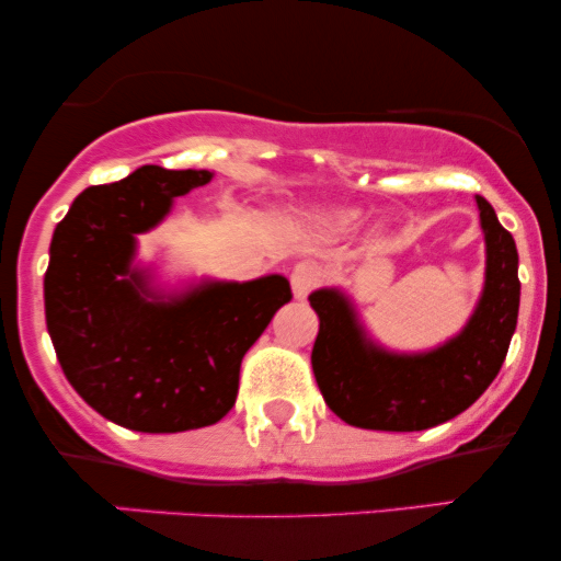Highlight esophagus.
<instances>
[{
  "instance_id": "obj_1",
  "label": "esophagus",
  "mask_w": 561,
  "mask_h": 561,
  "mask_svg": "<svg viewBox=\"0 0 561 561\" xmlns=\"http://www.w3.org/2000/svg\"><path fill=\"white\" fill-rule=\"evenodd\" d=\"M319 279H321V272L317 263H308V261L295 263L293 274H289V285H293L295 298H306V295L319 285Z\"/></svg>"
}]
</instances>
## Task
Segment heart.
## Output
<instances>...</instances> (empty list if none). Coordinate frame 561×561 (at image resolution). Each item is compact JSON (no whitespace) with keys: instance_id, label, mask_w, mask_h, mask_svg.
<instances>
[{"instance_id":"1","label":"heart","mask_w":561,"mask_h":561,"mask_svg":"<svg viewBox=\"0 0 561 561\" xmlns=\"http://www.w3.org/2000/svg\"><path fill=\"white\" fill-rule=\"evenodd\" d=\"M324 224H327V227L340 229V231L353 229V227H356V224H358V214H356V210H347V208L330 210V214L324 216Z\"/></svg>"}]
</instances>
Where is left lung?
I'll return each mask as SVG.
<instances>
[{"instance_id": "obj_1", "label": "left lung", "mask_w": 561, "mask_h": 561, "mask_svg": "<svg viewBox=\"0 0 561 561\" xmlns=\"http://www.w3.org/2000/svg\"><path fill=\"white\" fill-rule=\"evenodd\" d=\"M478 199L485 234V285L459 334L424 353H396L369 337L343 289L308 295L319 317L313 377L340 420L364 430L414 433L467 411L504 364L519 313V255L485 197Z\"/></svg>"}]
</instances>
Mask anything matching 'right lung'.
Segmentation results:
<instances>
[{"mask_svg":"<svg viewBox=\"0 0 561 561\" xmlns=\"http://www.w3.org/2000/svg\"><path fill=\"white\" fill-rule=\"evenodd\" d=\"M210 171L141 165L89 186L57 224L44 274V313L57 362L96 414L137 433L216 424L237 401L240 364L289 302V282L203 279L182 293L152 287L137 234Z\"/></svg>","mask_w":561,"mask_h":561,"instance_id":"right-lung-1","label":"right lung"}]
</instances>
